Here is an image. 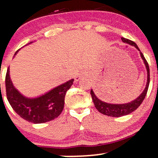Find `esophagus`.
<instances>
[{
	"label": "esophagus",
	"instance_id": "34e87169",
	"mask_svg": "<svg viewBox=\"0 0 158 158\" xmlns=\"http://www.w3.org/2000/svg\"><path fill=\"white\" fill-rule=\"evenodd\" d=\"M81 76H77V77H75V81H78L79 80V79H81Z\"/></svg>",
	"mask_w": 158,
	"mask_h": 158
}]
</instances>
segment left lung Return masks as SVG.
<instances>
[{
  "label": "left lung",
  "mask_w": 158,
  "mask_h": 158,
  "mask_svg": "<svg viewBox=\"0 0 158 158\" xmlns=\"http://www.w3.org/2000/svg\"><path fill=\"white\" fill-rule=\"evenodd\" d=\"M121 39H122V41L124 43H126V44H128L131 45V46L135 47V48L139 51V54H140V56L141 58H142L143 63H144L145 66H146V71H147V81H146V88H145V89L143 90V91L141 93V94L139 97L136 98L135 100L128 103H124V104H111V103L103 102V101L99 99V98L96 96V94H94L93 90H90V94H91V97L92 99H93L94 104V106H95L96 108L98 110V111L100 112L101 114H105V115L110 116V117H123V116L128 115V114H131V112L135 111V110L140 106L141 103L143 102V99L146 97L150 81V73L148 64L147 61L145 59L143 54L140 52V50H139L137 45L136 44L134 41H132L129 39H125V38H122Z\"/></svg>",
  "instance_id": "obj_1"
}]
</instances>
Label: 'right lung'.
Listing matches in <instances>:
<instances>
[{
  "label": "right lung",
  "instance_id": "right-lung-1",
  "mask_svg": "<svg viewBox=\"0 0 158 158\" xmlns=\"http://www.w3.org/2000/svg\"><path fill=\"white\" fill-rule=\"evenodd\" d=\"M73 82V79H72L43 95L29 98L20 93L12 84L10 68L7 70L5 80L6 97L10 106L21 118L35 124L49 122L60 115L64 108L65 94Z\"/></svg>",
  "mask_w": 158,
  "mask_h": 158
}]
</instances>
